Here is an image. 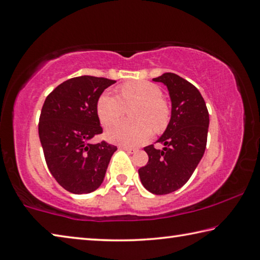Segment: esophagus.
Wrapping results in <instances>:
<instances>
[{
  "instance_id": "34e87169",
  "label": "esophagus",
  "mask_w": 260,
  "mask_h": 260,
  "mask_svg": "<svg viewBox=\"0 0 260 260\" xmlns=\"http://www.w3.org/2000/svg\"><path fill=\"white\" fill-rule=\"evenodd\" d=\"M120 148L124 149V150L127 151L128 153H135V152H138V149H135V148H131V147H127V146H120Z\"/></svg>"
}]
</instances>
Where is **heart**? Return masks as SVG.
<instances>
[{"label":"heart","mask_w":260,"mask_h":260,"mask_svg":"<svg viewBox=\"0 0 260 260\" xmlns=\"http://www.w3.org/2000/svg\"><path fill=\"white\" fill-rule=\"evenodd\" d=\"M119 96L104 93L98 101V114L101 122L108 126L124 116L126 108L138 104L132 111L136 121H118L107 129V138L122 146H139L151 138L152 128L160 132L170 119V109L157 85L149 81L125 83L119 88Z\"/></svg>","instance_id":"1"}]
</instances>
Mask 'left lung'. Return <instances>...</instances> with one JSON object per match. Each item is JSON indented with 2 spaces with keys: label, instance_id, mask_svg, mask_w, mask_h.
Wrapping results in <instances>:
<instances>
[{
  "label": "left lung",
  "instance_id": "left-lung-1",
  "mask_svg": "<svg viewBox=\"0 0 260 260\" xmlns=\"http://www.w3.org/2000/svg\"><path fill=\"white\" fill-rule=\"evenodd\" d=\"M169 89L172 111L171 120L158 143L144 148L149 160L139 169L141 182L155 195H165L181 188L199 165L208 141L209 111L200 90L178 74L167 72L152 79Z\"/></svg>",
  "mask_w": 260,
  "mask_h": 260
}]
</instances>
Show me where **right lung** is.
Listing matches in <instances>:
<instances>
[{
  "instance_id": "right-lung-1",
  "label": "right lung",
  "mask_w": 260,
  "mask_h": 260,
  "mask_svg": "<svg viewBox=\"0 0 260 260\" xmlns=\"http://www.w3.org/2000/svg\"><path fill=\"white\" fill-rule=\"evenodd\" d=\"M114 80L76 77L47 96L39 119V136L48 169L65 190L89 193L103 182L116 146L90 140L102 134L98 114L101 94Z\"/></svg>"
}]
</instances>
